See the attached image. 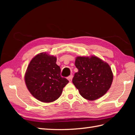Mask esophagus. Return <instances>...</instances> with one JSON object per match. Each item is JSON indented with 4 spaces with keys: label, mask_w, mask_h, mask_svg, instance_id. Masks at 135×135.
Here are the masks:
<instances>
[{
    "label": "esophagus",
    "mask_w": 135,
    "mask_h": 135,
    "mask_svg": "<svg viewBox=\"0 0 135 135\" xmlns=\"http://www.w3.org/2000/svg\"><path fill=\"white\" fill-rule=\"evenodd\" d=\"M73 77V75H70L69 76H68V77H67V79H68V81H69L70 82H71V81H72Z\"/></svg>",
    "instance_id": "esophagus-1"
}]
</instances>
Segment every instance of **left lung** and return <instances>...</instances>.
<instances>
[{"mask_svg": "<svg viewBox=\"0 0 135 135\" xmlns=\"http://www.w3.org/2000/svg\"><path fill=\"white\" fill-rule=\"evenodd\" d=\"M73 83L84 98L94 100L107 92L111 87L113 75L107 63L96 56L77 57Z\"/></svg>", "mask_w": 135, "mask_h": 135, "instance_id": "8db88e82", "label": "left lung"}]
</instances>
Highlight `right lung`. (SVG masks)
Returning a JSON list of instances; mask_svg holds the SVG:
<instances>
[{
  "instance_id": "add662e5",
  "label": "right lung",
  "mask_w": 135,
  "mask_h": 135,
  "mask_svg": "<svg viewBox=\"0 0 135 135\" xmlns=\"http://www.w3.org/2000/svg\"><path fill=\"white\" fill-rule=\"evenodd\" d=\"M56 57L46 53L38 54L30 61L25 75L28 90L39 101L49 103L61 96L69 81L61 76Z\"/></svg>"
}]
</instances>
